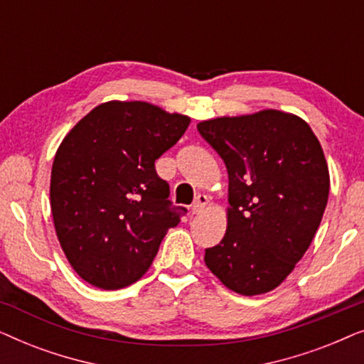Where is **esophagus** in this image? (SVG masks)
<instances>
[{"label": "esophagus", "mask_w": 364, "mask_h": 364, "mask_svg": "<svg viewBox=\"0 0 364 364\" xmlns=\"http://www.w3.org/2000/svg\"><path fill=\"white\" fill-rule=\"evenodd\" d=\"M208 203V197L203 196V193H198L196 197V200L192 203V213H200L205 205Z\"/></svg>", "instance_id": "34e87169"}]
</instances>
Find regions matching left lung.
Listing matches in <instances>:
<instances>
[{
  "label": "left lung",
  "mask_w": 364,
  "mask_h": 364,
  "mask_svg": "<svg viewBox=\"0 0 364 364\" xmlns=\"http://www.w3.org/2000/svg\"><path fill=\"white\" fill-rule=\"evenodd\" d=\"M228 172L227 232L205 265L228 290L280 287L315 237L330 193L321 144L295 114L263 109L197 124Z\"/></svg>",
  "instance_id": "1"
}]
</instances>
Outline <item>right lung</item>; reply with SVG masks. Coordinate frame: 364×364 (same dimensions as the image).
<instances>
[{
    "label": "right lung",
    "mask_w": 364,
    "mask_h": 364,
    "mask_svg": "<svg viewBox=\"0 0 364 364\" xmlns=\"http://www.w3.org/2000/svg\"><path fill=\"white\" fill-rule=\"evenodd\" d=\"M191 117L144 101H107L59 144L51 171L53 222L74 272L119 290L141 280L168 228V183L154 162L187 131Z\"/></svg>",
    "instance_id": "1"
}]
</instances>
